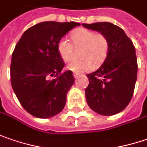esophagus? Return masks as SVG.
I'll use <instances>...</instances> for the list:
<instances>
[{
	"mask_svg": "<svg viewBox=\"0 0 147 147\" xmlns=\"http://www.w3.org/2000/svg\"><path fill=\"white\" fill-rule=\"evenodd\" d=\"M73 76H74V77H75V79H77V78L80 76V74L76 73V72H74Z\"/></svg>",
	"mask_w": 147,
	"mask_h": 147,
	"instance_id": "esophagus-1",
	"label": "esophagus"
}]
</instances>
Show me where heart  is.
<instances>
[{
  "instance_id": "1",
  "label": "heart",
  "mask_w": 147,
  "mask_h": 147,
  "mask_svg": "<svg viewBox=\"0 0 147 147\" xmlns=\"http://www.w3.org/2000/svg\"><path fill=\"white\" fill-rule=\"evenodd\" d=\"M73 45L82 46L80 60L71 61L67 69L76 73L89 71L93 67L101 65L106 59L109 51V41L108 37L102 33H95L88 29H76L71 34ZM57 52L64 61H69L73 57V46L66 38H61L57 43Z\"/></svg>"
}]
</instances>
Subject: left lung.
Instances as JSON below:
<instances>
[{"instance_id":"8db88e82","label":"left lung","mask_w":147,"mask_h":147,"mask_svg":"<svg viewBox=\"0 0 147 147\" xmlns=\"http://www.w3.org/2000/svg\"><path fill=\"white\" fill-rule=\"evenodd\" d=\"M82 25L105 34L109 41L105 61L96 71L86 75L87 104L99 114L114 115L128 105L133 95L138 68L135 47L124 31L112 23Z\"/></svg>"}]
</instances>
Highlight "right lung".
<instances>
[{"label": "right lung", "mask_w": 147, "mask_h": 147, "mask_svg": "<svg viewBox=\"0 0 147 147\" xmlns=\"http://www.w3.org/2000/svg\"><path fill=\"white\" fill-rule=\"evenodd\" d=\"M76 22L46 21L30 27L17 42L10 64L13 90L23 108L36 118L53 117L63 109L74 84L71 71L57 52L61 38Z\"/></svg>", "instance_id": "add662e5"}]
</instances>
